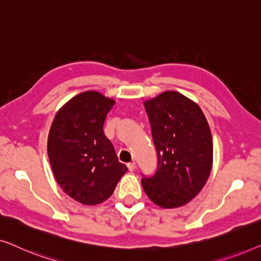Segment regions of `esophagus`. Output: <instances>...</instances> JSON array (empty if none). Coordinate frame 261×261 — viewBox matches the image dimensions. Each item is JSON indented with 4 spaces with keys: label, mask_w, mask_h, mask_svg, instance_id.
<instances>
[{
    "label": "esophagus",
    "mask_w": 261,
    "mask_h": 261,
    "mask_svg": "<svg viewBox=\"0 0 261 261\" xmlns=\"http://www.w3.org/2000/svg\"><path fill=\"white\" fill-rule=\"evenodd\" d=\"M127 167H128V170H129V171H134L135 170V163L134 162L128 163L127 164Z\"/></svg>",
    "instance_id": "esophagus-1"
}]
</instances>
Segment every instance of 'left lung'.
I'll list each match as a JSON object with an SVG mask.
<instances>
[{
  "instance_id": "8db88e82",
  "label": "left lung",
  "mask_w": 261,
  "mask_h": 261,
  "mask_svg": "<svg viewBox=\"0 0 261 261\" xmlns=\"http://www.w3.org/2000/svg\"><path fill=\"white\" fill-rule=\"evenodd\" d=\"M158 154V169L144 176L142 188L162 208L184 205L198 195L213 166L208 121L194 101L165 91L144 103Z\"/></svg>"
}]
</instances>
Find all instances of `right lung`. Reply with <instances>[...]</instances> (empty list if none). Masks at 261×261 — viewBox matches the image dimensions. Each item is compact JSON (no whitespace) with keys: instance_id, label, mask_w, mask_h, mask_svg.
Segmentation results:
<instances>
[{"instance_id":"1","label":"right lung","mask_w":261,"mask_h":261,"mask_svg":"<svg viewBox=\"0 0 261 261\" xmlns=\"http://www.w3.org/2000/svg\"><path fill=\"white\" fill-rule=\"evenodd\" d=\"M114 105L97 91L82 92L58 110L49 129L47 153L57 183L82 204L105 202L127 172L103 132Z\"/></svg>"}]
</instances>
